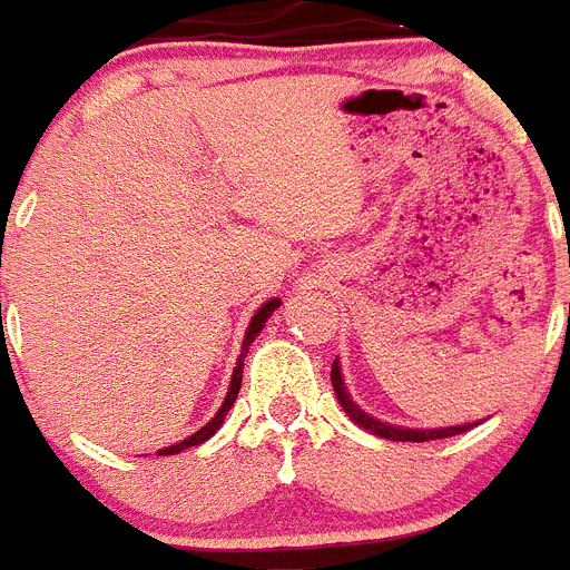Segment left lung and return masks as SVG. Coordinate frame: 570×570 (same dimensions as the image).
<instances>
[{
    "instance_id": "obj_1",
    "label": "left lung",
    "mask_w": 570,
    "mask_h": 570,
    "mask_svg": "<svg viewBox=\"0 0 570 570\" xmlns=\"http://www.w3.org/2000/svg\"><path fill=\"white\" fill-rule=\"evenodd\" d=\"M331 381H333V393H336L338 404H342V410L347 412L350 421H353L356 426H362V430H367L370 435H375V438H387V441H406V443H424V441H438V438L461 435V432L478 426V421H474V424H461V426H438V430H410V426H395V424H390V421L373 417L370 412H364L356 401L350 399V390H347V384H344L342 364H338V358L333 362Z\"/></svg>"
}]
</instances>
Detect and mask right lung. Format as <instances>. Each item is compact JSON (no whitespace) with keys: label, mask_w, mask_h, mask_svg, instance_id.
<instances>
[{"label":"right lung","mask_w":570,"mask_h":570,"mask_svg":"<svg viewBox=\"0 0 570 570\" xmlns=\"http://www.w3.org/2000/svg\"><path fill=\"white\" fill-rule=\"evenodd\" d=\"M279 305H282V299H276V296H274V299L265 302V305H263V307H257V313H254V316H250L248 327H245L243 350H239V356H237V367H234V373H232V384H228V393H226V399H223V404H220V410H217V415H214L206 426H200V430H197L195 435L186 438V441L171 443V446H166V449H158V455H177V452H183V449L200 446L203 441H208V438H212L214 432L220 430L223 421H226V415H228V410H232L234 401H237L239 384H243V362H245V356H248L250 342H254V338L259 336V331H263V327H265V322L271 320V313H274L276 307H279Z\"/></svg>","instance_id":"add662e5"}]
</instances>
